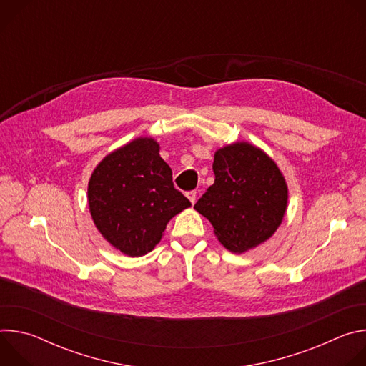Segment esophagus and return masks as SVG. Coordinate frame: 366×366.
Wrapping results in <instances>:
<instances>
[{
	"mask_svg": "<svg viewBox=\"0 0 366 366\" xmlns=\"http://www.w3.org/2000/svg\"><path fill=\"white\" fill-rule=\"evenodd\" d=\"M187 198L191 201V204L194 205L195 204V199H197V192L195 191H188L187 192Z\"/></svg>",
	"mask_w": 366,
	"mask_h": 366,
	"instance_id": "1",
	"label": "esophagus"
}]
</instances>
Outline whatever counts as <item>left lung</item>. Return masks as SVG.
Listing matches in <instances>:
<instances>
[{
  "label": "left lung",
  "mask_w": 366,
  "mask_h": 366,
  "mask_svg": "<svg viewBox=\"0 0 366 366\" xmlns=\"http://www.w3.org/2000/svg\"><path fill=\"white\" fill-rule=\"evenodd\" d=\"M214 184L194 205L213 224L219 242L233 253L267 242L281 226L288 187L278 165L247 142L214 153Z\"/></svg>",
  "instance_id": "obj_1"
}]
</instances>
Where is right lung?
I'll return each instance as SVG.
<instances>
[{
    "mask_svg": "<svg viewBox=\"0 0 366 366\" xmlns=\"http://www.w3.org/2000/svg\"><path fill=\"white\" fill-rule=\"evenodd\" d=\"M159 143L137 137L104 158L88 182L95 227L127 256H143L158 244L172 217L191 207L175 189Z\"/></svg>",
    "mask_w": 366,
    "mask_h": 366,
    "instance_id": "add662e5",
    "label": "right lung"
}]
</instances>
